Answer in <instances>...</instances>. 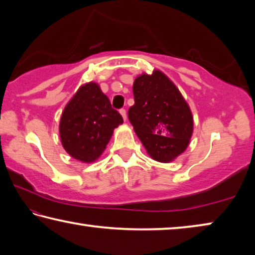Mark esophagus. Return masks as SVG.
Returning a JSON list of instances; mask_svg holds the SVG:
<instances>
[{
	"mask_svg": "<svg viewBox=\"0 0 255 255\" xmlns=\"http://www.w3.org/2000/svg\"><path fill=\"white\" fill-rule=\"evenodd\" d=\"M120 115L123 116L124 120H125V122H126V120H127V111L125 110V109H122V110H120Z\"/></svg>",
	"mask_w": 255,
	"mask_h": 255,
	"instance_id": "1",
	"label": "esophagus"
}]
</instances>
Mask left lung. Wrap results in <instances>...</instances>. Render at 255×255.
Instances as JSON below:
<instances>
[{"instance_id": "1", "label": "left lung", "mask_w": 255, "mask_h": 255, "mask_svg": "<svg viewBox=\"0 0 255 255\" xmlns=\"http://www.w3.org/2000/svg\"><path fill=\"white\" fill-rule=\"evenodd\" d=\"M135 105L128 111L136 135L155 161L170 163L187 149L193 117L182 94L161 71L143 73L132 85Z\"/></svg>"}]
</instances>
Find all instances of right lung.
Instances as JSON below:
<instances>
[{"label":"right lung","instance_id":"1","mask_svg":"<svg viewBox=\"0 0 255 255\" xmlns=\"http://www.w3.org/2000/svg\"><path fill=\"white\" fill-rule=\"evenodd\" d=\"M124 123L96 82L85 83L73 96L60 117L64 149L77 161L92 163L106 149L115 128Z\"/></svg>","mask_w":255,"mask_h":255}]
</instances>
